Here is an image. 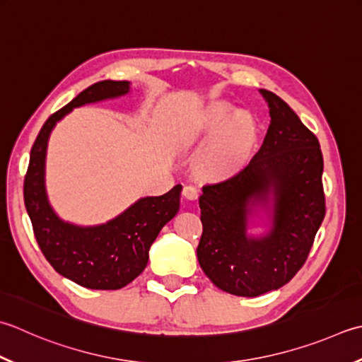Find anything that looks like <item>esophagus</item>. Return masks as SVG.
<instances>
[{
	"instance_id": "1",
	"label": "esophagus",
	"mask_w": 362,
	"mask_h": 362,
	"mask_svg": "<svg viewBox=\"0 0 362 362\" xmlns=\"http://www.w3.org/2000/svg\"><path fill=\"white\" fill-rule=\"evenodd\" d=\"M182 193L187 197V199L194 201V199H197V196H199V189H197L194 185H185L183 187Z\"/></svg>"
}]
</instances>
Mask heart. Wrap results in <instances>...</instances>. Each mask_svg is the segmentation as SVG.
Here are the masks:
<instances>
[{"mask_svg": "<svg viewBox=\"0 0 362 362\" xmlns=\"http://www.w3.org/2000/svg\"><path fill=\"white\" fill-rule=\"evenodd\" d=\"M232 115L230 105L215 103L196 120L193 138L205 141L216 134L199 160L202 171L209 175L221 177L235 171L242 166L256 141L257 127L252 116L247 112H238L233 118Z\"/></svg>", "mask_w": 362, "mask_h": 362, "instance_id": "b5f03b06", "label": "heart"}]
</instances>
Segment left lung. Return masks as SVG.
<instances>
[{
    "label": "left lung",
    "mask_w": 362,
    "mask_h": 362,
    "mask_svg": "<svg viewBox=\"0 0 362 362\" xmlns=\"http://www.w3.org/2000/svg\"><path fill=\"white\" fill-rule=\"evenodd\" d=\"M272 122L247 165L199 197L202 235L197 260L214 284L237 296H259L282 287L306 262L325 218L323 155L315 134L270 90L260 89ZM274 194L268 236L245 235L252 204Z\"/></svg>",
    "instance_id": "1"
}]
</instances>
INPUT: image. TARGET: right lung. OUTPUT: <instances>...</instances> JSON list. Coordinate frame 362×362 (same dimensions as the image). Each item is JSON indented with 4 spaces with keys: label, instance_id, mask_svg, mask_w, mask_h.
I'll return each mask as SVG.
<instances>
[{
    "label": "right lung",
    "instance_id": "right-lung-1",
    "mask_svg": "<svg viewBox=\"0 0 362 362\" xmlns=\"http://www.w3.org/2000/svg\"><path fill=\"white\" fill-rule=\"evenodd\" d=\"M129 81H98L47 119L35 138L25 175L23 197L42 254L64 278L86 288L117 290L138 278L161 228L179 211L182 187L143 197L122 215L94 228H80L54 215L45 194V152L54 124L76 106L124 95Z\"/></svg>",
    "mask_w": 362,
    "mask_h": 362
}]
</instances>
